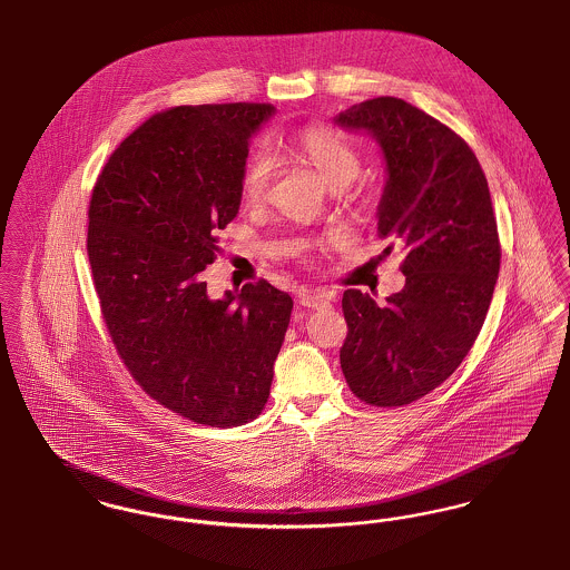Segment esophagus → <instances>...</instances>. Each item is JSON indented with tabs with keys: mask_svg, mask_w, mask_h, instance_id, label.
I'll use <instances>...</instances> for the list:
<instances>
[{
	"mask_svg": "<svg viewBox=\"0 0 570 570\" xmlns=\"http://www.w3.org/2000/svg\"><path fill=\"white\" fill-rule=\"evenodd\" d=\"M299 304L306 308H324L328 306V294H320V292H311V289H302L298 294Z\"/></svg>",
	"mask_w": 570,
	"mask_h": 570,
	"instance_id": "34e87169",
	"label": "esophagus"
}]
</instances>
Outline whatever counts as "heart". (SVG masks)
Listing matches in <instances>:
<instances>
[{
	"mask_svg": "<svg viewBox=\"0 0 570 570\" xmlns=\"http://www.w3.org/2000/svg\"><path fill=\"white\" fill-rule=\"evenodd\" d=\"M294 151L302 160H306L328 186L341 190L358 176L360 154L347 139L338 132L324 126H313L302 130ZM272 178H274V158L268 150L257 148L250 151L242 174V197L248 206H262L271 195Z\"/></svg>",
	"mask_w": 570,
	"mask_h": 570,
	"instance_id": "1",
	"label": "heart"
}]
</instances>
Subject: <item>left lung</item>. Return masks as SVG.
Segmentation results:
<instances>
[{
	"label": "left lung",
	"mask_w": 570,
	"mask_h": 570,
	"mask_svg": "<svg viewBox=\"0 0 570 570\" xmlns=\"http://www.w3.org/2000/svg\"><path fill=\"white\" fill-rule=\"evenodd\" d=\"M375 137L389 180L377 236L405 250V287L377 304L343 294L341 368L360 401L401 407L438 389L472 350L500 272V236L472 148L419 107L380 96L336 116Z\"/></svg>",
	"instance_id": "obj_1"
}]
</instances>
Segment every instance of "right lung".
Returning a JSON list of instances; mask_svg holds the SVG:
<instances>
[{
    "label": "right lung",
    "mask_w": 570,
    "mask_h": 570,
    "mask_svg": "<svg viewBox=\"0 0 570 570\" xmlns=\"http://www.w3.org/2000/svg\"><path fill=\"white\" fill-rule=\"evenodd\" d=\"M272 114L266 102L154 114L91 190V278L121 362L156 403L206 426L262 414L294 308L264 278L220 299L204 281L240 210L248 139Z\"/></svg>",
    "instance_id": "1"
}]
</instances>
